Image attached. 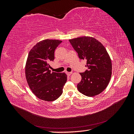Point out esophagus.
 I'll return each instance as SVG.
<instances>
[{"label": "esophagus", "instance_id": "esophagus-1", "mask_svg": "<svg viewBox=\"0 0 134 134\" xmlns=\"http://www.w3.org/2000/svg\"><path fill=\"white\" fill-rule=\"evenodd\" d=\"M66 74H67V75L68 76H70L71 74H72V72H68V71H66Z\"/></svg>", "mask_w": 134, "mask_h": 134}]
</instances>
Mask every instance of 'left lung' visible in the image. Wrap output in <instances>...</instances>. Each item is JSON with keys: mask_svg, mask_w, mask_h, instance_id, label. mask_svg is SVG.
<instances>
[{"mask_svg": "<svg viewBox=\"0 0 134 134\" xmlns=\"http://www.w3.org/2000/svg\"><path fill=\"white\" fill-rule=\"evenodd\" d=\"M79 58L87 60L88 69L80 72L82 80L78 91L88 97H94L106 88L112 74V63L106 48L97 39L90 36L69 40Z\"/></svg>", "mask_w": 134, "mask_h": 134, "instance_id": "1", "label": "left lung"}]
</instances>
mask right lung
Wrapping results in <instances>:
<instances>
[{"label":"right lung","instance_id":"1","mask_svg":"<svg viewBox=\"0 0 134 134\" xmlns=\"http://www.w3.org/2000/svg\"><path fill=\"white\" fill-rule=\"evenodd\" d=\"M62 41L46 39L31 48L27 59L25 75L27 83L39 99L51 102L62 94L67 80L65 72H51L50 62L54 60V52Z\"/></svg>","mask_w":134,"mask_h":134}]
</instances>
